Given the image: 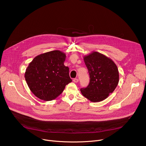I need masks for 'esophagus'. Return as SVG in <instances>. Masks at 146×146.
<instances>
[{"mask_svg":"<svg viewBox=\"0 0 146 146\" xmlns=\"http://www.w3.org/2000/svg\"><path fill=\"white\" fill-rule=\"evenodd\" d=\"M73 82H74V83H78V82H79V80H78V79H76V78H75V79H73Z\"/></svg>","mask_w":146,"mask_h":146,"instance_id":"34e87169","label":"esophagus"}]
</instances>
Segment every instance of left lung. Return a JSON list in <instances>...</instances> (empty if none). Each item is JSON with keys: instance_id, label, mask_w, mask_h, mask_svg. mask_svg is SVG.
<instances>
[{"instance_id": "obj_1", "label": "left lung", "mask_w": 146, "mask_h": 146, "mask_svg": "<svg viewBox=\"0 0 146 146\" xmlns=\"http://www.w3.org/2000/svg\"><path fill=\"white\" fill-rule=\"evenodd\" d=\"M90 77L89 85L80 89L83 96L93 102L104 101L112 93L119 82L118 67L109 57L93 51L84 56Z\"/></svg>"}]
</instances>
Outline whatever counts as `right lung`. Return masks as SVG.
<instances>
[{
    "label": "right lung",
    "instance_id": "add662e5",
    "mask_svg": "<svg viewBox=\"0 0 146 146\" xmlns=\"http://www.w3.org/2000/svg\"><path fill=\"white\" fill-rule=\"evenodd\" d=\"M66 57L63 52L54 50L36 56L29 64L25 78L35 96L43 101H52L72 82L69 68L64 65Z\"/></svg>",
    "mask_w": 146,
    "mask_h": 146
}]
</instances>
